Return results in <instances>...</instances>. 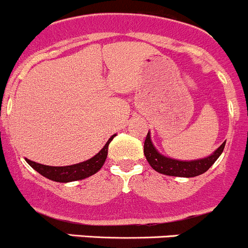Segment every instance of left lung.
Returning a JSON list of instances; mask_svg holds the SVG:
<instances>
[{
	"instance_id": "1",
	"label": "left lung",
	"mask_w": 248,
	"mask_h": 248,
	"mask_svg": "<svg viewBox=\"0 0 248 248\" xmlns=\"http://www.w3.org/2000/svg\"><path fill=\"white\" fill-rule=\"evenodd\" d=\"M224 147H225V141L212 155H207V157L192 159V161H180V159H174L168 155H162L153 145L152 140H151V134L148 131L145 145H143V153H145V157L150 166L158 173L169 176L193 178V176L201 175L204 171L208 170L221 155Z\"/></svg>"
}]
</instances>
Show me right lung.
Wrapping results in <instances>:
<instances>
[{"label":"right lung","mask_w":248,"mask_h":248,"mask_svg":"<svg viewBox=\"0 0 248 248\" xmlns=\"http://www.w3.org/2000/svg\"><path fill=\"white\" fill-rule=\"evenodd\" d=\"M114 136H117V134L110 136L109 140L106 142V145L103 146L102 150L97 155H95L93 158L87 159V161L81 162V163L73 164V166L51 167L32 162L30 159H28V158H25V161L37 173H40L42 176L49 179V180L57 181V183H70V181L82 180V179L89 178V176L96 174L102 168V166L106 162V158H107L108 146H109L110 141L114 139Z\"/></svg>","instance_id":"1"}]
</instances>
